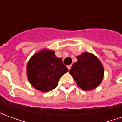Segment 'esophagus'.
I'll use <instances>...</instances> for the list:
<instances>
[{"label": "esophagus", "instance_id": "esophagus-1", "mask_svg": "<svg viewBox=\"0 0 122 122\" xmlns=\"http://www.w3.org/2000/svg\"><path fill=\"white\" fill-rule=\"evenodd\" d=\"M71 66H72L71 65H68V66H67V68L69 69V70H70V69H71Z\"/></svg>", "mask_w": 122, "mask_h": 122}]
</instances>
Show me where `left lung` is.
Returning a JSON list of instances; mask_svg holds the SVG:
<instances>
[{
	"label": "left lung",
	"instance_id": "1",
	"mask_svg": "<svg viewBox=\"0 0 122 122\" xmlns=\"http://www.w3.org/2000/svg\"><path fill=\"white\" fill-rule=\"evenodd\" d=\"M69 73L74 78L78 86L83 90L95 89L101 84L103 78L104 69L95 56L88 52L77 57Z\"/></svg>",
	"mask_w": 122,
	"mask_h": 122
}]
</instances>
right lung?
<instances>
[{"instance_id": "right-lung-1", "label": "right lung", "mask_w": 122, "mask_h": 122, "mask_svg": "<svg viewBox=\"0 0 122 122\" xmlns=\"http://www.w3.org/2000/svg\"><path fill=\"white\" fill-rule=\"evenodd\" d=\"M69 71L62 59L57 57L53 51L44 50L30 58L27 66L29 81L33 87L42 92L55 89L59 78Z\"/></svg>"}]
</instances>
